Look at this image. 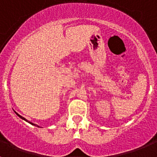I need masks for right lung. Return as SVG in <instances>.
<instances>
[{"label":"right lung","mask_w":157,"mask_h":157,"mask_svg":"<svg viewBox=\"0 0 157 157\" xmlns=\"http://www.w3.org/2000/svg\"><path fill=\"white\" fill-rule=\"evenodd\" d=\"M16 115H17V116H19V118H21L22 120H25V121H27V123H30V124H31V125H34V126H36V127H38V126H37V125H36V124H34V123H31V122H30V121H28V120H26V119H25V118H23V116H20V115H19V114H18L17 112H16Z\"/></svg>","instance_id":"right-lung-1"}]
</instances>
